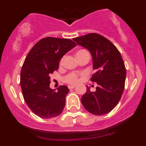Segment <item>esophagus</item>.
I'll list each match as a JSON object with an SVG mask.
<instances>
[{
    "label": "esophagus",
    "instance_id": "obj_1",
    "mask_svg": "<svg viewBox=\"0 0 146 146\" xmlns=\"http://www.w3.org/2000/svg\"><path fill=\"white\" fill-rule=\"evenodd\" d=\"M76 88V85H68V88H69V89H73V88Z\"/></svg>",
    "mask_w": 146,
    "mask_h": 146
}]
</instances>
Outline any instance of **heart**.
<instances>
[{
    "mask_svg": "<svg viewBox=\"0 0 146 146\" xmlns=\"http://www.w3.org/2000/svg\"><path fill=\"white\" fill-rule=\"evenodd\" d=\"M82 51H86V50L85 49H81L79 50L77 53L82 52ZM62 62V61H61ZM78 76L75 73H70L69 75H68L66 77V81L67 82H69V83H75V82H78Z\"/></svg>",
    "mask_w": 146,
    "mask_h": 146,
    "instance_id": "heart-1",
    "label": "heart"
}]
</instances>
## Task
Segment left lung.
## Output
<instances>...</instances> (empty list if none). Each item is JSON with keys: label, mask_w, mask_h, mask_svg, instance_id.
Instances as JSON below:
<instances>
[{"label": "left lung", "mask_w": 146, "mask_h": 146, "mask_svg": "<svg viewBox=\"0 0 146 146\" xmlns=\"http://www.w3.org/2000/svg\"><path fill=\"white\" fill-rule=\"evenodd\" d=\"M73 40L90 53L95 70L90 80L98 84L95 92L87 87L81 98L82 105L95 115L107 114L117 105L124 90L126 71L120 52L107 38L96 33L78 36Z\"/></svg>", "instance_id": "left-lung-1"}]
</instances>
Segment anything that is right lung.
<instances>
[{
    "mask_svg": "<svg viewBox=\"0 0 146 146\" xmlns=\"http://www.w3.org/2000/svg\"><path fill=\"white\" fill-rule=\"evenodd\" d=\"M76 46L69 39L46 37L36 44L26 57L20 73L23 98L32 112L43 119L60 115L69 90L61 85L50 88V75L57 70L61 58Z\"/></svg>",
    "mask_w": 146,
    "mask_h": 146,
    "instance_id": "right-lung-1",
    "label": "right lung"
}]
</instances>
